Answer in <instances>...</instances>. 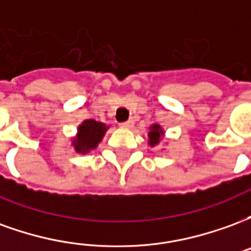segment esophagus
<instances>
[{
	"label": "esophagus",
	"instance_id": "esophagus-1",
	"mask_svg": "<svg viewBox=\"0 0 251 251\" xmlns=\"http://www.w3.org/2000/svg\"><path fill=\"white\" fill-rule=\"evenodd\" d=\"M121 127H125V129H131L133 126H134V121L133 120H127L126 122H122V124H120Z\"/></svg>",
	"mask_w": 251,
	"mask_h": 251
}]
</instances>
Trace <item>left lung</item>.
I'll list each match as a JSON object with an SVG mask.
<instances>
[{
  "instance_id": "1",
  "label": "left lung",
  "mask_w": 251,
  "mask_h": 251,
  "mask_svg": "<svg viewBox=\"0 0 251 251\" xmlns=\"http://www.w3.org/2000/svg\"><path fill=\"white\" fill-rule=\"evenodd\" d=\"M164 137H165V131H164L163 126L158 125V124H153V125L149 126V133H148L149 147H158L160 144L164 142Z\"/></svg>"
}]
</instances>
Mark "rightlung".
<instances>
[{
	"instance_id": "right-lung-1",
	"label": "right lung",
	"mask_w": 251,
	"mask_h": 251,
	"mask_svg": "<svg viewBox=\"0 0 251 251\" xmlns=\"http://www.w3.org/2000/svg\"><path fill=\"white\" fill-rule=\"evenodd\" d=\"M110 126L95 120H84L77 126L76 134L71 138V147L80 154H87L97 149Z\"/></svg>"
}]
</instances>
